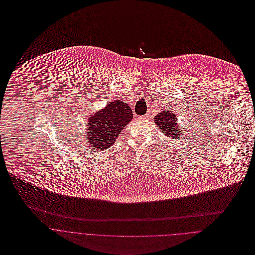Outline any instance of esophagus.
<instances>
[{
    "label": "esophagus",
    "instance_id": "1",
    "mask_svg": "<svg viewBox=\"0 0 255 255\" xmlns=\"http://www.w3.org/2000/svg\"><path fill=\"white\" fill-rule=\"evenodd\" d=\"M139 118V120H143V119H145V117H138Z\"/></svg>",
    "mask_w": 255,
    "mask_h": 255
}]
</instances>
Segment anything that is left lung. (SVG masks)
Returning a JSON list of instances; mask_svg holds the SVG:
<instances>
[{
    "instance_id": "obj_1",
    "label": "left lung",
    "mask_w": 255,
    "mask_h": 255,
    "mask_svg": "<svg viewBox=\"0 0 255 255\" xmlns=\"http://www.w3.org/2000/svg\"><path fill=\"white\" fill-rule=\"evenodd\" d=\"M178 117L175 113H172L169 110H165L162 113H159L155 118L154 122L159 127L160 130L163 131L167 136L172 137L173 139H180L182 135V130L178 126Z\"/></svg>"
}]
</instances>
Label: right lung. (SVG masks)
<instances>
[{
  "mask_svg": "<svg viewBox=\"0 0 255 255\" xmlns=\"http://www.w3.org/2000/svg\"><path fill=\"white\" fill-rule=\"evenodd\" d=\"M130 107L121 100L109 102L105 108L88 118L86 143L91 152H100L110 148L123 128L132 120Z\"/></svg>",
  "mask_w": 255,
  "mask_h": 255,
  "instance_id": "1",
  "label": "right lung"
}]
</instances>
